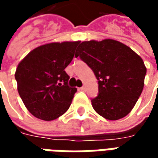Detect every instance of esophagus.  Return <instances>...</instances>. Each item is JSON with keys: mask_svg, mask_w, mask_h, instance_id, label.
Segmentation results:
<instances>
[{"mask_svg": "<svg viewBox=\"0 0 158 158\" xmlns=\"http://www.w3.org/2000/svg\"><path fill=\"white\" fill-rule=\"evenodd\" d=\"M85 89H86L85 86H82V87L80 88V89H81V90H85Z\"/></svg>", "mask_w": 158, "mask_h": 158, "instance_id": "1", "label": "esophagus"}]
</instances>
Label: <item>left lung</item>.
Segmentation results:
<instances>
[{
	"mask_svg": "<svg viewBox=\"0 0 158 158\" xmlns=\"http://www.w3.org/2000/svg\"><path fill=\"white\" fill-rule=\"evenodd\" d=\"M98 80V96L91 100L94 110L108 120L128 115L144 87L146 68L142 58L121 42L106 39L82 42L76 50Z\"/></svg>",
	"mask_w": 158,
	"mask_h": 158,
	"instance_id": "left-lung-1",
	"label": "left lung"
}]
</instances>
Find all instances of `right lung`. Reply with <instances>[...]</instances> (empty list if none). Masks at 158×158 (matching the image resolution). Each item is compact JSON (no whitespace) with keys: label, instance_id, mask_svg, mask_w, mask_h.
Here are the masks:
<instances>
[{"label":"right lung","instance_id":"obj_1","mask_svg":"<svg viewBox=\"0 0 158 158\" xmlns=\"http://www.w3.org/2000/svg\"><path fill=\"white\" fill-rule=\"evenodd\" d=\"M79 41L54 42L29 52L16 69L18 91L26 108L37 118L51 121L65 113L75 87L69 85L65 69Z\"/></svg>","mask_w":158,"mask_h":158}]
</instances>
